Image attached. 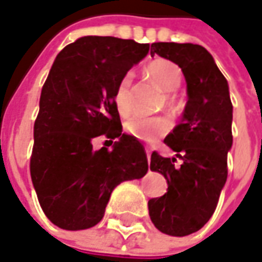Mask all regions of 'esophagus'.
Returning <instances> with one entry per match:
<instances>
[{
	"instance_id": "1",
	"label": "esophagus",
	"mask_w": 262,
	"mask_h": 262,
	"mask_svg": "<svg viewBox=\"0 0 262 262\" xmlns=\"http://www.w3.org/2000/svg\"><path fill=\"white\" fill-rule=\"evenodd\" d=\"M145 152H147V160H148V163H150V156H151V150H150V147H148V145H145Z\"/></svg>"
}]
</instances>
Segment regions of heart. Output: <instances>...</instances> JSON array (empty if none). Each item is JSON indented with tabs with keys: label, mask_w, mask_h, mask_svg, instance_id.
I'll return each instance as SVG.
<instances>
[{
	"label": "heart",
	"mask_w": 262,
	"mask_h": 262,
	"mask_svg": "<svg viewBox=\"0 0 262 262\" xmlns=\"http://www.w3.org/2000/svg\"><path fill=\"white\" fill-rule=\"evenodd\" d=\"M147 75L150 76L152 82L159 86L164 94H171L182 83V70L180 68L171 63L170 60L159 59L151 61L145 68ZM129 86L131 78L124 76L118 82L114 92V103L119 112V115H128L131 112V95H129ZM166 103L168 106H173V96L166 95ZM124 129L127 134L133 135L140 141L151 143L160 137H164L171 129V122L166 117H141V115H133L125 121Z\"/></svg>",
	"instance_id": "1"
}]
</instances>
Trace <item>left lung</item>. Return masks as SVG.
<instances>
[{
    "label": "left lung",
    "mask_w": 262,
    "mask_h": 262,
    "mask_svg": "<svg viewBox=\"0 0 262 262\" xmlns=\"http://www.w3.org/2000/svg\"><path fill=\"white\" fill-rule=\"evenodd\" d=\"M151 54L171 60L183 72L189 101L183 119L164 138L176 157L152 151L150 168L167 180V193L148 201L154 226L184 236L199 231L216 209L228 177L232 147V102L225 76L205 47L192 43H152Z\"/></svg>",
    "instance_id": "1"
}]
</instances>
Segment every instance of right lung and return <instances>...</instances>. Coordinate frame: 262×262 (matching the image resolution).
<instances>
[{
  "instance_id": "obj_1",
  "label": "right lung",
  "mask_w": 262,
  "mask_h": 262,
  "mask_svg": "<svg viewBox=\"0 0 262 262\" xmlns=\"http://www.w3.org/2000/svg\"><path fill=\"white\" fill-rule=\"evenodd\" d=\"M150 45L86 36L57 54L46 79L34 122L30 174L45 215L61 229L95 226L121 182L148 170L144 145L122 134L114 92ZM119 138L112 150L95 138Z\"/></svg>"
}]
</instances>
